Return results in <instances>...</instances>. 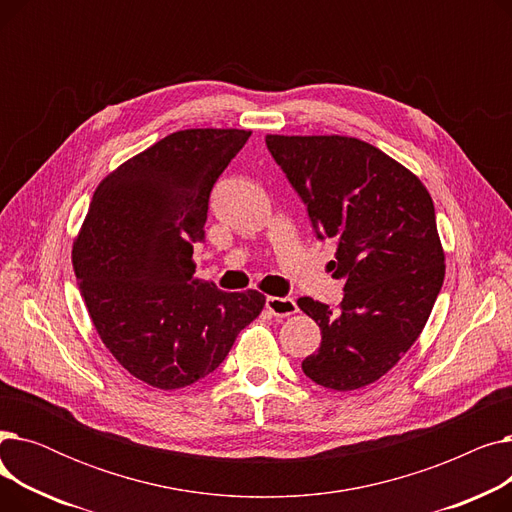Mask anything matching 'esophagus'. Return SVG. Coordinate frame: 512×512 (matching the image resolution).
<instances>
[{
    "mask_svg": "<svg viewBox=\"0 0 512 512\" xmlns=\"http://www.w3.org/2000/svg\"><path fill=\"white\" fill-rule=\"evenodd\" d=\"M265 309L270 311L274 317H288V315L299 311L297 303H294V299H290V297H267Z\"/></svg>",
    "mask_w": 512,
    "mask_h": 512,
    "instance_id": "1",
    "label": "esophagus"
}]
</instances>
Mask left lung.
Segmentation results:
<instances>
[{
  "instance_id": "1",
  "label": "left lung",
  "mask_w": 512,
  "mask_h": 512,
  "mask_svg": "<svg viewBox=\"0 0 512 512\" xmlns=\"http://www.w3.org/2000/svg\"><path fill=\"white\" fill-rule=\"evenodd\" d=\"M267 151L307 207L319 240L336 242L340 311L309 297L299 307L321 328L303 361L315 384L357 390L392 369L421 334L444 282L434 201L421 180L351 137L267 134Z\"/></svg>"
}]
</instances>
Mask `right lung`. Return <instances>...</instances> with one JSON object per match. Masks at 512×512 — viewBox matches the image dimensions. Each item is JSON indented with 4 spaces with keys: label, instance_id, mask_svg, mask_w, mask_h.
<instances>
[{
    "label": "right lung",
    "instance_id": "1",
    "mask_svg": "<svg viewBox=\"0 0 512 512\" xmlns=\"http://www.w3.org/2000/svg\"><path fill=\"white\" fill-rule=\"evenodd\" d=\"M249 130L191 128L128 159L93 195L72 261L89 315L116 361L176 390L220 367L261 313L257 290L224 292L195 276L211 188Z\"/></svg>",
    "mask_w": 512,
    "mask_h": 512
}]
</instances>
